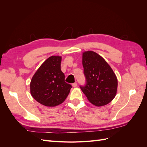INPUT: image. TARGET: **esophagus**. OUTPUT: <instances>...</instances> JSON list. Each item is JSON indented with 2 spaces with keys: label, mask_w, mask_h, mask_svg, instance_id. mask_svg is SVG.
<instances>
[{
  "label": "esophagus",
  "mask_w": 147,
  "mask_h": 147,
  "mask_svg": "<svg viewBox=\"0 0 147 147\" xmlns=\"http://www.w3.org/2000/svg\"><path fill=\"white\" fill-rule=\"evenodd\" d=\"M72 86H73L74 88H76V87L77 86V83H73V84H72Z\"/></svg>",
  "instance_id": "esophagus-1"
}]
</instances>
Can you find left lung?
Instances as JSON below:
<instances>
[{
    "mask_svg": "<svg viewBox=\"0 0 147 147\" xmlns=\"http://www.w3.org/2000/svg\"><path fill=\"white\" fill-rule=\"evenodd\" d=\"M82 64L86 84L80 88L88 100L97 107L110 103L116 96L118 87L112 69L103 57L92 51L83 53Z\"/></svg>",
    "mask_w": 147,
    "mask_h": 147,
    "instance_id": "8db88e82",
    "label": "left lung"
}]
</instances>
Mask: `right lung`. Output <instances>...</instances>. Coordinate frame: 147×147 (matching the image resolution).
<instances>
[{"mask_svg":"<svg viewBox=\"0 0 147 147\" xmlns=\"http://www.w3.org/2000/svg\"><path fill=\"white\" fill-rule=\"evenodd\" d=\"M62 57L50 56L35 73L30 83V94L40 104L55 107L65 100L72 86L65 82L61 70Z\"/></svg>","mask_w":147,"mask_h":147,"instance_id":"right-lung-1","label":"right lung"}]
</instances>
